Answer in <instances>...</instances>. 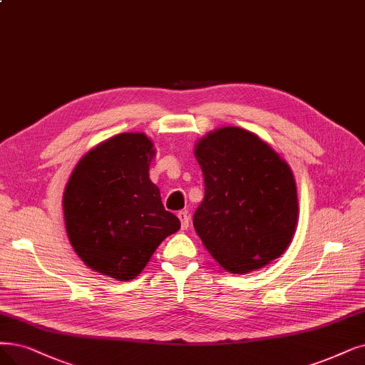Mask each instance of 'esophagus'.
<instances>
[{
  "label": "esophagus",
  "mask_w": 365,
  "mask_h": 365,
  "mask_svg": "<svg viewBox=\"0 0 365 365\" xmlns=\"http://www.w3.org/2000/svg\"><path fill=\"white\" fill-rule=\"evenodd\" d=\"M178 218H180V222H181V229L182 230L188 229V225H190V217H188V214L185 211H180L178 212Z\"/></svg>",
  "instance_id": "1"
}]
</instances>
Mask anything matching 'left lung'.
Instances as JSON below:
<instances>
[{"instance_id":"1","label":"left lung","mask_w":365,"mask_h":365,"mask_svg":"<svg viewBox=\"0 0 365 365\" xmlns=\"http://www.w3.org/2000/svg\"><path fill=\"white\" fill-rule=\"evenodd\" d=\"M205 197L193 226L210 255L232 274L267 267L292 242L298 195L286 160L257 135L220 127L195 145Z\"/></svg>"}]
</instances>
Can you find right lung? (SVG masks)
Wrapping results in <instances>:
<instances>
[{
  "instance_id": "1",
  "label": "right lung",
  "mask_w": 365,
  "mask_h": 365,
  "mask_svg": "<svg viewBox=\"0 0 365 365\" xmlns=\"http://www.w3.org/2000/svg\"><path fill=\"white\" fill-rule=\"evenodd\" d=\"M153 147L145 133L100 142L73 169L63 196L73 250L86 267L120 282L136 279L157 247L181 227L150 180Z\"/></svg>"
}]
</instances>
